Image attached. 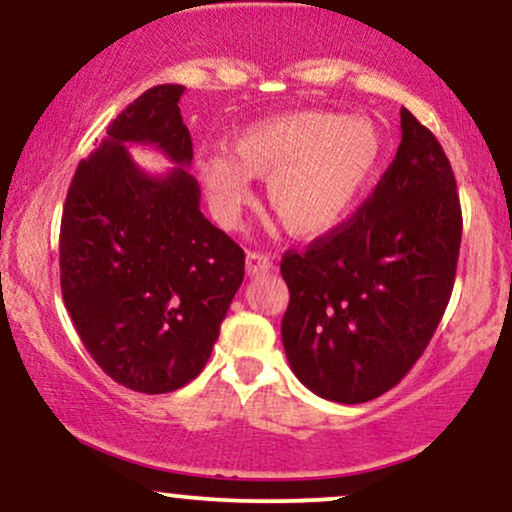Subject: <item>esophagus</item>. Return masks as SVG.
<instances>
[{"mask_svg": "<svg viewBox=\"0 0 512 512\" xmlns=\"http://www.w3.org/2000/svg\"><path fill=\"white\" fill-rule=\"evenodd\" d=\"M269 269H272V260L267 255H262V252H248V257H245V272H248V276L264 274Z\"/></svg>", "mask_w": 512, "mask_h": 512, "instance_id": "1", "label": "esophagus"}]
</instances>
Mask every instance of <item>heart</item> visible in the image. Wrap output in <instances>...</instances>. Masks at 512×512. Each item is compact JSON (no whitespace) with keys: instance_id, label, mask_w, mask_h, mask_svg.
<instances>
[{"instance_id":"1","label":"heart","mask_w":512,"mask_h":512,"mask_svg":"<svg viewBox=\"0 0 512 512\" xmlns=\"http://www.w3.org/2000/svg\"><path fill=\"white\" fill-rule=\"evenodd\" d=\"M373 122L346 113L281 115L240 132L226 154H199L197 178L226 226L250 202V182L264 180L267 207L293 238H325L344 226L368 195L383 163Z\"/></svg>"}]
</instances>
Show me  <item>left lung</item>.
<instances>
[{"label":"left lung","mask_w":512,"mask_h":512,"mask_svg":"<svg viewBox=\"0 0 512 512\" xmlns=\"http://www.w3.org/2000/svg\"><path fill=\"white\" fill-rule=\"evenodd\" d=\"M395 161L356 214L303 252H286L281 339L317 397L361 404L419 361L448 308L462 240L455 173L443 146L402 108Z\"/></svg>","instance_id":"obj_1"}]
</instances>
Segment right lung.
<instances>
[{
  "instance_id": "add662e5",
  "label": "right lung",
  "mask_w": 512,
  "mask_h": 512,
  "mask_svg": "<svg viewBox=\"0 0 512 512\" xmlns=\"http://www.w3.org/2000/svg\"><path fill=\"white\" fill-rule=\"evenodd\" d=\"M185 86L144 91L76 168L62 211V298L81 342L127 390H180L207 366L243 284L245 252L199 209ZM127 143H151L176 163L144 174Z\"/></svg>"
}]
</instances>
